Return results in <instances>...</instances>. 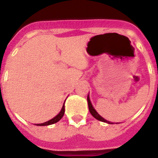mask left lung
I'll list each match as a JSON object with an SVG mask.
<instances>
[{
	"label": "left lung",
	"mask_w": 158,
	"mask_h": 158,
	"mask_svg": "<svg viewBox=\"0 0 158 158\" xmlns=\"http://www.w3.org/2000/svg\"><path fill=\"white\" fill-rule=\"evenodd\" d=\"M87 100H88V104H89V111H90V113H91V115H93V116L95 118H96L97 120L101 121V122H104V123H107L112 124V123H111V122H109V121L106 120V119H104V118H103V117L100 116V115H99L98 113H97V111H96V110L94 109V107H93V106L92 105V103H91V101H90V99H89V95H88Z\"/></svg>",
	"instance_id": "obj_1"
}]
</instances>
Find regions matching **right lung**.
<instances>
[{
    "label": "right lung",
    "mask_w": 158,
    "mask_h": 158,
    "mask_svg": "<svg viewBox=\"0 0 158 158\" xmlns=\"http://www.w3.org/2000/svg\"><path fill=\"white\" fill-rule=\"evenodd\" d=\"M64 113H65V105H64V104H63V106H62V110H61V111H60V112L58 113V114L56 115V116L54 117V118H51V120L47 121V122L43 123L35 124V125H36V126H48V125H51V124L56 123L57 122H58V121H59L60 119H61V118H62V117H63Z\"/></svg>",
    "instance_id": "right-lung-1"
}]
</instances>
